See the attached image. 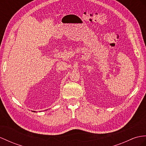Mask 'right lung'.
<instances>
[{
	"instance_id": "1",
	"label": "right lung",
	"mask_w": 146,
	"mask_h": 146,
	"mask_svg": "<svg viewBox=\"0 0 146 146\" xmlns=\"http://www.w3.org/2000/svg\"><path fill=\"white\" fill-rule=\"evenodd\" d=\"M33 111V112H36V111Z\"/></svg>"
}]
</instances>
